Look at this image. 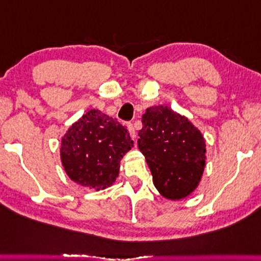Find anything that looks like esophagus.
<instances>
[{
	"instance_id": "34e87169",
	"label": "esophagus",
	"mask_w": 261,
	"mask_h": 261,
	"mask_svg": "<svg viewBox=\"0 0 261 261\" xmlns=\"http://www.w3.org/2000/svg\"><path fill=\"white\" fill-rule=\"evenodd\" d=\"M127 130H128V133H130L131 139H133V140L136 139V130H135V127H134L133 124H128L127 125Z\"/></svg>"
}]
</instances>
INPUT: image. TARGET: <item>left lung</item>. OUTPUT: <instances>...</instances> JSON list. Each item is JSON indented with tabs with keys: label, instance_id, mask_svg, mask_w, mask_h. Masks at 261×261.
Masks as SVG:
<instances>
[{
	"label": "left lung",
	"instance_id": "obj_1",
	"mask_svg": "<svg viewBox=\"0 0 261 261\" xmlns=\"http://www.w3.org/2000/svg\"><path fill=\"white\" fill-rule=\"evenodd\" d=\"M137 140L153 184L168 200H181L195 191L206 166V141L185 115L167 106H153L142 115Z\"/></svg>",
	"mask_w": 261,
	"mask_h": 261
}]
</instances>
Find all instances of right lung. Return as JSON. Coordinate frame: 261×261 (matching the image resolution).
<instances>
[{
	"instance_id": "right-lung-1",
	"label": "right lung",
	"mask_w": 261,
	"mask_h": 261,
	"mask_svg": "<svg viewBox=\"0 0 261 261\" xmlns=\"http://www.w3.org/2000/svg\"><path fill=\"white\" fill-rule=\"evenodd\" d=\"M133 147L134 141L120 122L92 109L66 131L60 158L71 180L99 191L115 182L121 160Z\"/></svg>"
}]
</instances>
